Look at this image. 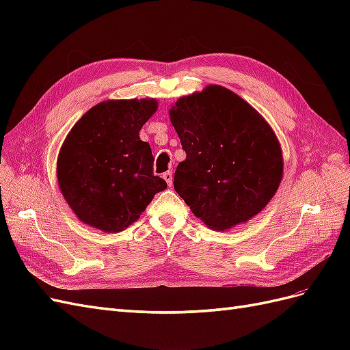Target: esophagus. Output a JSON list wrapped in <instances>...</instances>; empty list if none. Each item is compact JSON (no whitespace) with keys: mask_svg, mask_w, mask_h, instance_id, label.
<instances>
[{"mask_svg":"<svg viewBox=\"0 0 350 350\" xmlns=\"http://www.w3.org/2000/svg\"><path fill=\"white\" fill-rule=\"evenodd\" d=\"M163 179H165V181L167 183V185H169V187H171V185H172V181H174V176H172V172H169V171H167V172H165V174H163Z\"/></svg>","mask_w":350,"mask_h":350,"instance_id":"34e87169","label":"esophagus"}]
</instances>
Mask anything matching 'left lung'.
<instances>
[{
	"mask_svg": "<svg viewBox=\"0 0 350 350\" xmlns=\"http://www.w3.org/2000/svg\"><path fill=\"white\" fill-rule=\"evenodd\" d=\"M169 115L187 153L174 188L193 213L215 230L260 213L283 175L280 144L262 116L217 84L176 100Z\"/></svg>",
	"mask_w": 350,
	"mask_h": 350,
	"instance_id": "8db88e82",
	"label": "left lung"
}]
</instances>
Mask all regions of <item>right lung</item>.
Instances as JSON below:
<instances>
[{"instance_id":"1","label":"right lung","mask_w":350,"mask_h":350,"mask_svg":"<svg viewBox=\"0 0 350 350\" xmlns=\"http://www.w3.org/2000/svg\"><path fill=\"white\" fill-rule=\"evenodd\" d=\"M156 109L154 99L102 102L68 133L58 156V184L86 225L124 230L167 187L153 174L152 149L139 135Z\"/></svg>"}]
</instances>
